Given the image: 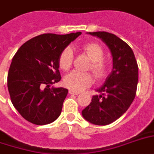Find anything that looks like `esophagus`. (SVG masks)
I'll list each match as a JSON object with an SVG mask.
<instances>
[{
  "label": "esophagus",
  "instance_id": "1",
  "mask_svg": "<svg viewBox=\"0 0 154 154\" xmlns=\"http://www.w3.org/2000/svg\"><path fill=\"white\" fill-rule=\"evenodd\" d=\"M69 94H72V95H77V94H79L80 93L77 91H73V90H69Z\"/></svg>",
  "mask_w": 154,
  "mask_h": 154
}]
</instances>
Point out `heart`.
Segmentation results:
<instances>
[{
    "instance_id": "b5f03b06",
    "label": "heart",
    "mask_w": 154,
    "mask_h": 154,
    "mask_svg": "<svg viewBox=\"0 0 154 154\" xmlns=\"http://www.w3.org/2000/svg\"><path fill=\"white\" fill-rule=\"evenodd\" d=\"M79 49L85 53L90 59L89 69L93 71L97 79H103L106 77L109 70V65L103 57L105 52L102 47L95 42H89L80 47ZM73 53L71 49L65 48L60 53L58 58V65L60 69L68 71L72 64ZM65 86L73 91H81L90 86L94 82V77L90 72H82L73 71L66 75L64 79Z\"/></svg>"
}]
</instances>
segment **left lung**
<instances>
[{"mask_svg":"<svg viewBox=\"0 0 154 154\" xmlns=\"http://www.w3.org/2000/svg\"><path fill=\"white\" fill-rule=\"evenodd\" d=\"M101 38L110 49L112 69L102 86L97 89L101 95L93 96L82 110V116L92 124L106 125L122 117L136 95L138 66L132 49L116 35L107 32H89Z\"/></svg>","mask_w":154,"mask_h":154,"instance_id":"obj_1","label":"left lung"}]
</instances>
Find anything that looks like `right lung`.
I'll list each match as a JSON object with an SVG mask.
<instances>
[{"mask_svg": "<svg viewBox=\"0 0 154 154\" xmlns=\"http://www.w3.org/2000/svg\"><path fill=\"white\" fill-rule=\"evenodd\" d=\"M81 34L39 35L16 53L7 85L13 106L26 121L43 125L60 116L68 89L50 85L61 79L58 65L60 53Z\"/></svg>", "mask_w": 154, "mask_h": 154, "instance_id": "right-lung-1", "label": "right lung"}]
</instances>
